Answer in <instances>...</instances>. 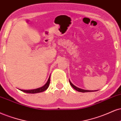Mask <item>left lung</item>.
Returning a JSON list of instances; mask_svg holds the SVG:
<instances>
[{"mask_svg":"<svg viewBox=\"0 0 121 121\" xmlns=\"http://www.w3.org/2000/svg\"><path fill=\"white\" fill-rule=\"evenodd\" d=\"M69 84H70L71 86H72V87L73 88V89H75V90L77 91L78 92H83V93H84V92H94V91H89V90H86V89H81V88H79L77 87V86H75L72 84L71 82H70V80H69Z\"/></svg>","mask_w":121,"mask_h":121,"instance_id":"1","label":"left lung"}]
</instances>
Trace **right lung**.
I'll use <instances>...</instances> for the list:
<instances>
[{
	"instance_id": "1",
	"label": "right lung",
	"mask_w": 121,
	"mask_h": 121,
	"mask_svg": "<svg viewBox=\"0 0 121 121\" xmlns=\"http://www.w3.org/2000/svg\"><path fill=\"white\" fill-rule=\"evenodd\" d=\"M50 77L48 79V82H46V83L43 86H41L40 88H38L37 89H30V90H23V89H20L19 90L21 91L25 92V93H40V92H42L45 91H46L47 89L49 87V84H50Z\"/></svg>"
}]
</instances>
